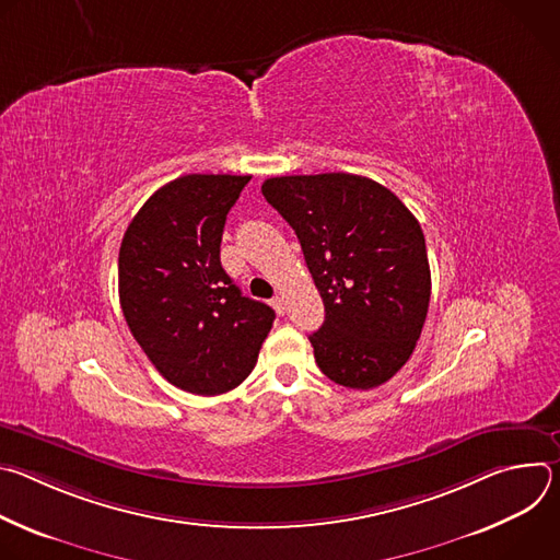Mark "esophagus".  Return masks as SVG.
Wrapping results in <instances>:
<instances>
[{"label": "esophagus", "instance_id": "obj_1", "mask_svg": "<svg viewBox=\"0 0 560 560\" xmlns=\"http://www.w3.org/2000/svg\"><path fill=\"white\" fill-rule=\"evenodd\" d=\"M272 307L277 310V314H285V301H283V296H275V299H272Z\"/></svg>", "mask_w": 560, "mask_h": 560}]
</instances>
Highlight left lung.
I'll use <instances>...</instances> for the list:
<instances>
[{
  "instance_id": "1",
  "label": "left lung",
  "mask_w": 560,
  "mask_h": 560,
  "mask_svg": "<svg viewBox=\"0 0 560 560\" xmlns=\"http://www.w3.org/2000/svg\"><path fill=\"white\" fill-rule=\"evenodd\" d=\"M266 201L292 225L326 305L310 343L335 383L372 389L401 370L430 305L417 217L385 186L350 173L272 177Z\"/></svg>"
}]
</instances>
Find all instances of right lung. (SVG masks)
Returning <instances> with one entry per match:
<instances>
[{
    "instance_id": "1",
    "label": "right lung",
    "mask_w": 560,
    "mask_h": 560,
    "mask_svg": "<svg viewBox=\"0 0 560 560\" xmlns=\"http://www.w3.org/2000/svg\"><path fill=\"white\" fill-rule=\"evenodd\" d=\"M250 175H186L159 188L119 248V301L152 365L173 385L223 394L255 368L275 310L221 268L225 217Z\"/></svg>"
}]
</instances>
